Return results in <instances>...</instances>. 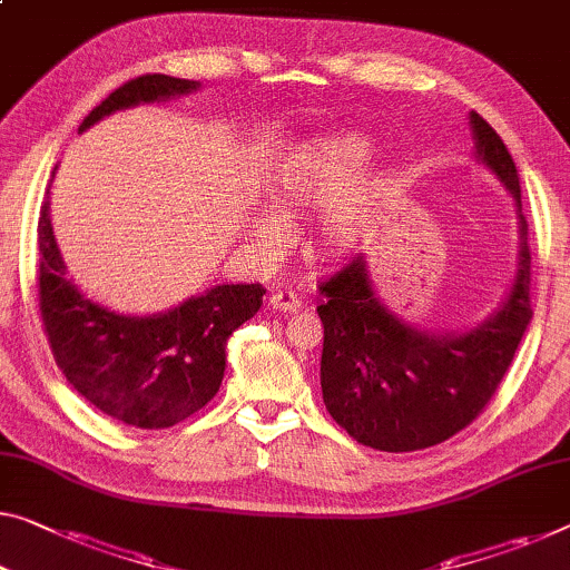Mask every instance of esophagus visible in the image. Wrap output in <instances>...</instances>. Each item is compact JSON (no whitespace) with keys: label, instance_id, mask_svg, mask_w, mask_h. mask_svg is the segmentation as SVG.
<instances>
[{"label":"esophagus","instance_id":"34e87169","mask_svg":"<svg viewBox=\"0 0 570 570\" xmlns=\"http://www.w3.org/2000/svg\"><path fill=\"white\" fill-rule=\"evenodd\" d=\"M268 304L276 312H296V309H302V299L296 294H292V292H274V294H271Z\"/></svg>","mask_w":570,"mask_h":570}]
</instances>
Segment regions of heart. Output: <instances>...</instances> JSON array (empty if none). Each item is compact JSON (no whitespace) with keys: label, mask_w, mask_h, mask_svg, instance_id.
<instances>
[{"label":"heart","mask_w":570,"mask_h":570,"mask_svg":"<svg viewBox=\"0 0 570 570\" xmlns=\"http://www.w3.org/2000/svg\"><path fill=\"white\" fill-rule=\"evenodd\" d=\"M368 153L371 142L355 138V135L317 140L288 166L284 181L278 186V202L284 207H317V204L333 202L351 184V178L358 174V168L366 164ZM373 189H376V184H368L366 189L353 194L351 199H345V204L330 212L320 230V237L330 248L353 245L361 233V219ZM256 230L261 240L271 245L282 240V227L274 217H261Z\"/></svg>","instance_id":"1"}]
</instances>
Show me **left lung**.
Wrapping results in <instances>:
<instances>
[{"label": "left lung", "mask_w": 570, "mask_h": 570, "mask_svg": "<svg viewBox=\"0 0 570 570\" xmlns=\"http://www.w3.org/2000/svg\"><path fill=\"white\" fill-rule=\"evenodd\" d=\"M471 127L475 153L520 212V268L502 309L465 335H428L376 299L363 256L320 284L322 399L347 435L386 453L432 448L469 428L497 394L532 320L520 174L494 127L475 112Z\"/></svg>", "instance_id": "left-lung-1"}]
</instances>
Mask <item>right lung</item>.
I'll use <instances>...</instances> for the list:
<instances>
[{"instance_id": "right-lung-1", "label": "right lung", "mask_w": 570, "mask_h": 570, "mask_svg": "<svg viewBox=\"0 0 570 570\" xmlns=\"http://www.w3.org/2000/svg\"><path fill=\"white\" fill-rule=\"evenodd\" d=\"M197 81L146 73L115 89L83 117L79 132L117 109L189 95ZM38 302L56 366L99 412L140 430L174 428L219 392L225 345L261 309V284H223L153 317H122L66 278L48 202L38 219Z\"/></svg>"}]
</instances>
